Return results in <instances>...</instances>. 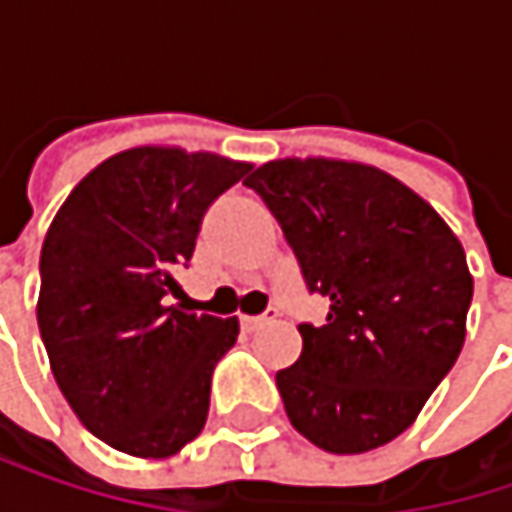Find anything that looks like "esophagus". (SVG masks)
I'll list each match as a JSON object with an SVG mask.
<instances>
[{
    "label": "esophagus",
    "instance_id": "esophagus-1",
    "mask_svg": "<svg viewBox=\"0 0 512 512\" xmlns=\"http://www.w3.org/2000/svg\"><path fill=\"white\" fill-rule=\"evenodd\" d=\"M275 317H278L275 311H266V314H257V317H243V326H246L249 332H255V329H260V326L272 323Z\"/></svg>",
    "mask_w": 512,
    "mask_h": 512
}]
</instances>
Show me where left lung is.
Returning a JSON list of instances; mask_svg holds the SVG:
<instances>
[{
    "instance_id": "8db88e82",
    "label": "left lung",
    "mask_w": 512,
    "mask_h": 512,
    "mask_svg": "<svg viewBox=\"0 0 512 512\" xmlns=\"http://www.w3.org/2000/svg\"><path fill=\"white\" fill-rule=\"evenodd\" d=\"M329 299L302 323V356L275 382L290 424L329 454H364L409 430L465 344L474 293L448 222L388 171L284 156L246 177Z\"/></svg>"
}]
</instances>
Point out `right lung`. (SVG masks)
Wrapping results in <instances>:
<instances>
[{"mask_svg": "<svg viewBox=\"0 0 512 512\" xmlns=\"http://www.w3.org/2000/svg\"><path fill=\"white\" fill-rule=\"evenodd\" d=\"M252 162L174 145L103 159L64 198L41 249L38 326L61 394L109 448L165 460L207 421L237 317L171 305L204 210Z\"/></svg>", "mask_w": 512, "mask_h": 512, "instance_id": "obj_1", "label": "right lung"}]
</instances>
